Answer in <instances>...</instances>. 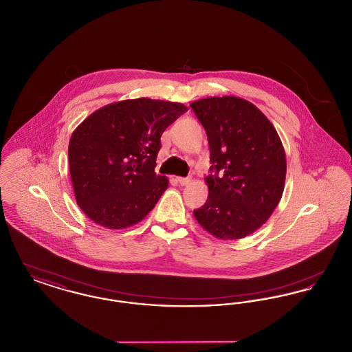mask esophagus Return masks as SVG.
Here are the masks:
<instances>
[{
	"instance_id": "esophagus-1",
	"label": "esophagus",
	"mask_w": 352,
	"mask_h": 352,
	"mask_svg": "<svg viewBox=\"0 0 352 352\" xmlns=\"http://www.w3.org/2000/svg\"><path fill=\"white\" fill-rule=\"evenodd\" d=\"M177 182L181 184V186H186V184H190L191 182V178H184V177H177Z\"/></svg>"
}]
</instances>
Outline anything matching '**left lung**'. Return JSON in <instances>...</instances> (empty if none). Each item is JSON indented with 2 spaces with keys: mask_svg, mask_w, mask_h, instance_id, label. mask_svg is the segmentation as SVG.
Masks as SVG:
<instances>
[{
  "mask_svg": "<svg viewBox=\"0 0 352 352\" xmlns=\"http://www.w3.org/2000/svg\"><path fill=\"white\" fill-rule=\"evenodd\" d=\"M210 145L208 198L194 217L220 240L258 230L284 192L286 157L280 135L250 101L206 98L190 104Z\"/></svg>",
  "mask_w": 352,
  "mask_h": 352,
  "instance_id": "left-lung-1",
  "label": "left lung"
}]
</instances>
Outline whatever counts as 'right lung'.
I'll return each mask as SVG.
<instances>
[{"instance_id": "right-lung-1", "label": "right lung", "mask_w": 352, "mask_h": 352, "mask_svg": "<svg viewBox=\"0 0 352 352\" xmlns=\"http://www.w3.org/2000/svg\"><path fill=\"white\" fill-rule=\"evenodd\" d=\"M187 111L140 98L108 104L84 120L68 144L78 206L96 224L122 230L145 218L168 188L154 168L161 135Z\"/></svg>"}]
</instances>
